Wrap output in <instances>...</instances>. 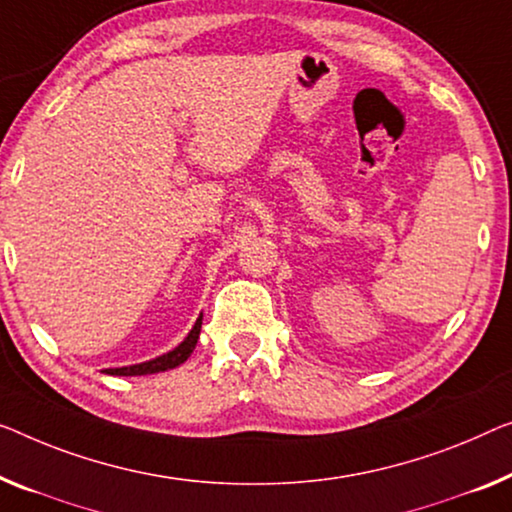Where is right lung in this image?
Instances as JSON below:
<instances>
[{"instance_id": "add662e5", "label": "right lung", "mask_w": 512, "mask_h": 512, "mask_svg": "<svg viewBox=\"0 0 512 512\" xmlns=\"http://www.w3.org/2000/svg\"><path fill=\"white\" fill-rule=\"evenodd\" d=\"M200 331H202V315L197 317L193 329H190V333L186 335V338H183V342H179V345L174 347L172 352L151 358V361L124 365V368H108L103 372H105V375H114V377H142V375H156V372H165V370L177 368V365H181L183 361H188V356L193 354L197 340H200Z\"/></svg>"}]
</instances>
